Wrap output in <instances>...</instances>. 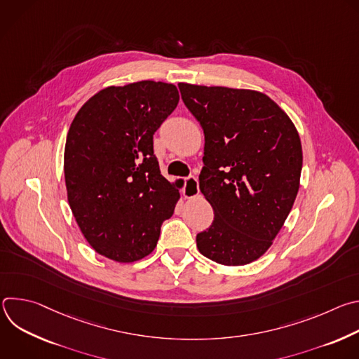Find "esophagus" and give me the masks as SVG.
<instances>
[{
  "label": "esophagus",
  "instance_id": "esophagus-1",
  "mask_svg": "<svg viewBox=\"0 0 359 359\" xmlns=\"http://www.w3.org/2000/svg\"><path fill=\"white\" fill-rule=\"evenodd\" d=\"M200 189H198V182L196 179V176H189L184 179V187H183V196L186 198H191L196 197L198 194Z\"/></svg>",
  "mask_w": 359,
  "mask_h": 359
}]
</instances>
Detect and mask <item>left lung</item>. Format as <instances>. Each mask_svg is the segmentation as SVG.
Segmentation results:
<instances>
[{"mask_svg": "<svg viewBox=\"0 0 359 359\" xmlns=\"http://www.w3.org/2000/svg\"><path fill=\"white\" fill-rule=\"evenodd\" d=\"M204 132L198 186L212 204V226L198 251L223 266H244L273 244L299 187L302 149L287 114L267 95L179 83Z\"/></svg>", "mask_w": 359, "mask_h": 359, "instance_id": "8db88e82", "label": "left lung"}]
</instances>
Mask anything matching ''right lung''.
Listing matches in <instances>:
<instances>
[{
  "instance_id": "1",
  "label": "right lung",
  "mask_w": 359,
  "mask_h": 359,
  "mask_svg": "<svg viewBox=\"0 0 359 359\" xmlns=\"http://www.w3.org/2000/svg\"><path fill=\"white\" fill-rule=\"evenodd\" d=\"M177 104L175 85L140 81L99 90L74 118L64 155L68 201L100 255L143 259L172 217L180 186L161 175L153 135Z\"/></svg>"
}]
</instances>
